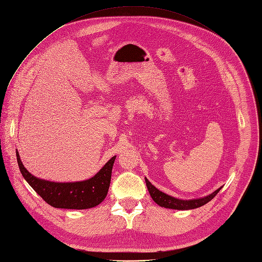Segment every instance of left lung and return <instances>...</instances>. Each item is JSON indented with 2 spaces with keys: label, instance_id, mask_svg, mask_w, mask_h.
I'll return each mask as SVG.
<instances>
[{
  "label": "left lung",
  "instance_id": "left-lung-1",
  "mask_svg": "<svg viewBox=\"0 0 262 262\" xmlns=\"http://www.w3.org/2000/svg\"><path fill=\"white\" fill-rule=\"evenodd\" d=\"M145 182H146L148 192L156 204H158L159 206L164 207V208L174 209V210H190V209H195V208L202 207L205 204L209 203L214 196H215L220 192V190L222 189V187L219 188L217 190H215V191L212 192L211 194H209L207 196L193 199V200H181V199L173 198L171 195H168V194L160 191V190L157 189L146 178H145Z\"/></svg>",
  "mask_w": 262,
  "mask_h": 262
}]
</instances>
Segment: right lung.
Instances as JSON below:
<instances>
[{
  "instance_id": "add662e5",
  "label": "right lung",
  "mask_w": 262,
  "mask_h": 262,
  "mask_svg": "<svg viewBox=\"0 0 262 262\" xmlns=\"http://www.w3.org/2000/svg\"><path fill=\"white\" fill-rule=\"evenodd\" d=\"M116 156L91 179L79 182H51L31 174L23 165L18 151L16 160L21 176L41 199L54 208L83 210L98 206L106 196Z\"/></svg>"
}]
</instances>
